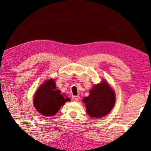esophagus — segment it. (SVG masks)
<instances>
[{"label": "esophagus", "mask_w": 151, "mask_h": 151, "mask_svg": "<svg viewBox=\"0 0 151 151\" xmlns=\"http://www.w3.org/2000/svg\"><path fill=\"white\" fill-rule=\"evenodd\" d=\"M72 99H73V101H78L79 99H80V97H79V96H73Z\"/></svg>", "instance_id": "esophagus-1"}]
</instances>
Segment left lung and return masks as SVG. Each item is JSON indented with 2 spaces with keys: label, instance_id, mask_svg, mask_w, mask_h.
<instances>
[{
  "label": "left lung",
  "instance_id": "1",
  "mask_svg": "<svg viewBox=\"0 0 151 151\" xmlns=\"http://www.w3.org/2000/svg\"><path fill=\"white\" fill-rule=\"evenodd\" d=\"M115 93L106 81L95 84L89 95L83 99L86 112L91 117L102 118L110 113L115 103Z\"/></svg>",
  "mask_w": 151,
  "mask_h": 151
}]
</instances>
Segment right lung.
<instances>
[{
	"label": "right lung",
	"mask_w": 151,
	"mask_h": 151,
	"mask_svg": "<svg viewBox=\"0 0 151 151\" xmlns=\"http://www.w3.org/2000/svg\"><path fill=\"white\" fill-rule=\"evenodd\" d=\"M70 99L65 94H61V91L56 89L53 78L45 81L34 96L33 105L35 109L45 117H52L55 115L62 106Z\"/></svg>",
	"instance_id": "1"
}]
</instances>
